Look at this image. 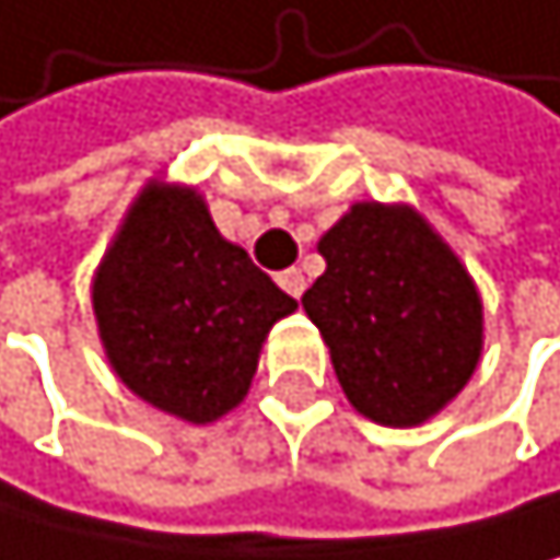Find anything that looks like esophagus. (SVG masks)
Returning <instances> with one entry per match:
<instances>
[{"label":"esophagus","instance_id":"esophagus-1","mask_svg":"<svg viewBox=\"0 0 560 560\" xmlns=\"http://www.w3.org/2000/svg\"><path fill=\"white\" fill-rule=\"evenodd\" d=\"M278 285H282L292 295V300H300L303 289H306V278H303L300 268H289V271H278Z\"/></svg>","mask_w":560,"mask_h":560}]
</instances>
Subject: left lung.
Masks as SVG:
<instances>
[{
	"mask_svg": "<svg viewBox=\"0 0 560 560\" xmlns=\"http://www.w3.org/2000/svg\"><path fill=\"white\" fill-rule=\"evenodd\" d=\"M317 250L327 271L303 310L348 404L386 429L425 425L481 362L485 306L464 260L404 201H355Z\"/></svg>",
	"mask_w": 560,
	"mask_h": 560,
	"instance_id": "8db88e82",
	"label": "left lung"
}]
</instances>
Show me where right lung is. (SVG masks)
<instances>
[{
	"label": "right lung",
	"mask_w": 560,
	"mask_h": 560,
	"mask_svg": "<svg viewBox=\"0 0 560 560\" xmlns=\"http://www.w3.org/2000/svg\"><path fill=\"white\" fill-rule=\"evenodd\" d=\"M104 355L128 390L191 425L247 397L260 345L295 300L225 240L198 187L149 180L93 271Z\"/></svg>",
	"instance_id": "1"
}]
</instances>
